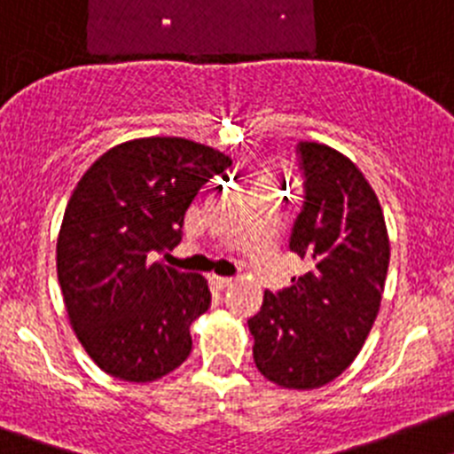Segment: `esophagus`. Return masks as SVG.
Wrapping results in <instances>:
<instances>
[{
  "label": "esophagus",
  "mask_w": 454,
  "mask_h": 454,
  "mask_svg": "<svg viewBox=\"0 0 454 454\" xmlns=\"http://www.w3.org/2000/svg\"><path fill=\"white\" fill-rule=\"evenodd\" d=\"M212 283L217 285L219 289H226V287H231V285H232V278H223V276H212Z\"/></svg>",
  "instance_id": "34e87169"
}]
</instances>
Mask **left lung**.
Returning a JSON list of instances; mask_svg holds the SVG:
<instances>
[{
	"mask_svg": "<svg viewBox=\"0 0 454 454\" xmlns=\"http://www.w3.org/2000/svg\"><path fill=\"white\" fill-rule=\"evenodd\" d=\"M305 201L289 248L308 262L292 287L264 292L248 318L257 371L285 389H317L344 373L378 317L389 235L373 187L353 160L298 142Z\"/></svg>",
	"mask_w": 454,
	"mask_h": 454,
	"instance_id": "1",
	"label": "left lung"
}]
</instances>
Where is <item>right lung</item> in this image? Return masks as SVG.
Wrapping results in <instances>:
<instances>
[{"instance_id": "add662e5", "label": "right lung", "mask_w": 454, "mask_h": 454, "mask_svg": "<svg viewBox=\"0 0 454 454\" xmlns=\"http://www.w3.org/2000/svg\"><path fill=\"white\" fill-rule=\"evenodd\" d=\"M231 158L185 137H140L97 158L69 197L56 269L69 324L113 378L151 382L183 364L190 325L210 308L207 280L158 262Z\"/></svg>"}]
</instances>
